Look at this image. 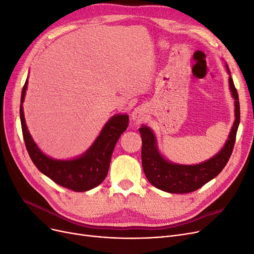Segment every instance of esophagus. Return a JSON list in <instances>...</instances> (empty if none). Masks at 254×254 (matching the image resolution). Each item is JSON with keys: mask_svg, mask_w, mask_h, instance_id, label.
<instances>
[{"mask_svg": "<svg viewBox=\"0 0 254 254\" xmlns=\"http://www.w3.org/2000/svg\"><path fill=\"white\" fill-rule=\"evenodd\" d=\"M145 116V109L143 107H137L132 113V119L136 122L142 121Z\"/></svg>", "mask_w": 254, "mask_h": 254, "instance_id": "esophagus-1", "label": "esophagus"}]
</instances>
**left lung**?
I'll return each instance as SVG.
<instances>
[{
    "mask_svg": "<svg viewBox=\"0 0 254 254\" xmlns=\"http://www.w3.org/2000/svg\"><path fill=\"white\" fill-rule=\"evenodd\" d=\"M229 74V88L234 98V116L229 137L221 151L209 160L194 165H183L172 163L160 154L157 147V141L153 130L146 126L139 128L142 138L141 160L143 172L148 182L158 190L171 193H187L201 189L213 178L217 177L225 165L227 164L236 142L238 127L240 125V101L238 91L234 87L230 71L226 64Z\"/></svg>",
    "mask_w": 254,
    "mask_h": 254,
    "instance_id": "left-lung-1",
    "label": "left lung"
}]
</instances>
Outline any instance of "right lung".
<instances>
[{"label":"right lung","instance_id":"add662e5","mask_svg":"<svg viewBox=\"0 0 254 254\" xmlns=\"http://www.w3.org/2000/svg\"><path fill=\"white\" fill-rule=\"evenodd\" d=\"M27 84L28 79L22 90L20 117L25 145L34 165L56 184L73 191H87L98 186L108 175L113 151L128 126V116L117 114L111 117L95 141L81 156L71 160H56L41 151L26 126L23 102Z\"/></svg>","mask_w":254,"mask_h":254}]
</instances>
